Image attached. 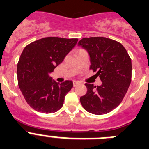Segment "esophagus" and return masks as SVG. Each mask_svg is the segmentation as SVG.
Instances as JSON below:
<instances>
[{"mask_svg":"<svg viewBox=\"0 0 149 149\" xmlns=\"http://www.w3.org/2000/svg\"><path fill=\"white\" fill-rule=\"evenodd\" d=\"M80 84V83L79 82V81H73V87H76L77 85H79V84Z\"/></svg>","mask_w":149,"mask_h":149,"instance_id":"obj_1","label":"esophagus"}]
</instances>
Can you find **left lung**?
<instances>
[{
	"label": "left lung",
	"instance_id": "8db88e82",
	"mask_svg": "<svg viewBox=\"0 0 149 149\" xmlns=\"http://www.w3.org/2000/svg\"><path fill=\"white\" fill-rule=\"evenodd\" d=\"M79 45L88 51L90 69L102 84L86 83L87 93L80 98L84 109L94 115L111 112L121 103L132 81V61L121 43L103 37L83 38Z\"/></svg>",
	"mask_w": 149,
	"mask_h": 149
}]
</instances>
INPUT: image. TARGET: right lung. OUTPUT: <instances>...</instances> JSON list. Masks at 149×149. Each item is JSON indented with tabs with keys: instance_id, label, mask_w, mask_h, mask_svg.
<instances>
[{
	"instance_id": "1",
	"label": "right lung",
	"mask_w": 149,
	"mask_h": 149,
	"mask_svg": "<svg viewBox=\"0 0 149 149\" xmlns=\"http://www.w3.org/2000/svg\"><path fill=\"white\" fill-rule=\"evenodd\" d=\"M78 42L77 38L49 37L25 47L17 63L18 85L29 106L42 113L57 112L65 95L71 90V81L59 84L49 73L54 71Z\"/></svg>"
}]
</instances>
